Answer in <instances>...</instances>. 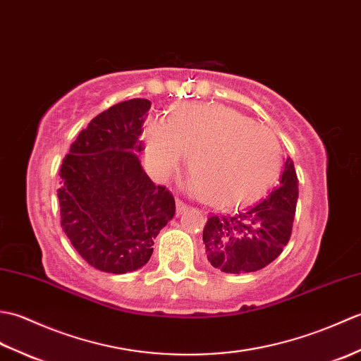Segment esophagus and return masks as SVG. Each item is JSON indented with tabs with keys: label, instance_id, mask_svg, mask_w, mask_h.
Masks as SVG:
<instances>
[{
	"label": "esophagus",
	"instance_id": "1",
	"mask_svg": "<svg viewBox=\"0 0 361 361\" xmlns=\"http://www.w3.org/2000/svg\"><path fill=\"white\" fill-rule=\"evenodd\" d=\"M188 209V204L185 203V202H181V200H178V198H176V214H183Z\"/></svg>",
	"mask_w": 361,
	"mask_h": 361
}]
</instances>
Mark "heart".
<instances>
[{"mask_svg":"<svg viewBox=\"0 0 361 361\" xmlns=\"http://www.w3.org/2000/svg\"><path fill=\"white\" fill-rule=\"evenodd\" d=\"M189 153V188L214 206H239L273 185L282 164L278 136L224 105L185 104L167 124L150 121L145 158L157 176H166Z\"/></svg>","mask_w":361,"mask_h":361,"instance_id":"heart-1","label":"heart"}]
</instances>
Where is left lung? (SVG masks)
<instances>
[{
  "label": "left lung",
  "mask_w": 361,
  "mask_h": 361,
  "mask_svg": "<svg viewBox=\"0 0 361 361\" xmlns=\"http://www.w3.org/2000/svg\"><path fill=\"white\" fill-rule=\"evenodd\" d=\"M298 202L293 159H286L279 185L255 204L212 214L203 228L206 256L214 268L239 274L271 264L288 243Z\"/></svg>",
  "instance_id": "1"
}]
</instances>
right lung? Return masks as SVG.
Here are the masks:
<instances>
[{
    "mask_svg": "<svg viewBox=\"0 0 361 361\" xmlns=\"http://www.w3.org/2000/svg\"><path fill=\"white\" fill-rule=\"evenodd\" d=\"M150 105L130 99L97 114L60 166V225L75 251L105 273L147 264L153 240L175 216L171 190L153 185L137 158Z\"/></svg>",
    "mask_w": 361,
    "mask_h": 361,
    "instance_id": "obj_1",
    "label": "right lung"
}]
</instances>
